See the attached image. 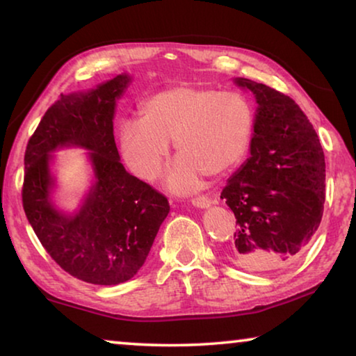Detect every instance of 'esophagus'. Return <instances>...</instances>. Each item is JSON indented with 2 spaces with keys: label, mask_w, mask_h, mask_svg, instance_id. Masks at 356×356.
<instances>
[{
  "label": "esophagus",
  "mask_w": 356,
  "mask_h": 356,
  "mask_svg": "<svg viewBox=\"0 0 356 356\" xmlns=\"http://www.w3.org/2000/svg\"><path fill=\"white\" fill-rule=\"evenodd\" d=\"M191 204L197 209H209L212 206V201H210V197L207 196H200V197H195V200L191 201Z\"/></svg>",
  "instance_id": "esophagus-1"
}]
</instances>
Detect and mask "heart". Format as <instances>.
Instances as JSON below:
<instances>
[{
	"instance_id": "heart-1",
	"label": "heart",
	"mask_w": 356,
	"mask_h": 356,
	"mask_svg": "<svg viewBox=\"0 0 356 356\" xmlns=\"http://www.w3.org/2000/svg\"><path fill=\"white\" fill-rule=\"evenodd\" d=\"M252 124V108L242 94L184 83L150 95L141 119L120 125L119 149L136 177L154 180L174 140L179 156L166 174V186L191 193L200 188L204 174L220 176L240 163Z\"/></svg>"
}]
</instances>
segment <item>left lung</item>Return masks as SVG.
<instances>
[{
    "instance_id": "1",
    "label": "left lung",
    "mask_w": 356,
    "mask_h": 356,
    "mask_svg": "<svg viewBox=\"0 0 356 356\" xmlns=\"http://www.w3.org/2000/svg\"><path fill=\"white\" fill-rule=\"evenodd\" d=\"M256 99L250 156L227 179L221 200L236 215L231 259L248 272L291 265L321 225L325 155L314 127L287 95L232 78Z\"/></svg>"
}]
</instances>
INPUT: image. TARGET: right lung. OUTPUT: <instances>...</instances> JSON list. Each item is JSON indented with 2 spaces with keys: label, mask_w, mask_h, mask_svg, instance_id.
Masks as SVG:
<instances>
[{
  "label": "right lung",
  "mask_w": 356,
  "mask_h": 356,
  "mask_svg": "<svg viewBox=\"0 0 356 356\" xmlns=\"http://www.w3.org/2000/svg\"><path fill=\"white\" fill-rule=\"evenodd\" d=\"M134 76L120 74L88 91L61 95L42 118L25 152L23 209L56 264L75 278L116 286L134 278L147 259L168 200L125 171L114 143L118 100ZM83 148L92 185L74 211L56 204L52 171L61 148Z\"/></svg>",
  "instance_id": "right-lung-1"
}]
</instances>
